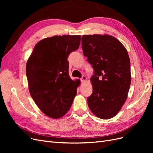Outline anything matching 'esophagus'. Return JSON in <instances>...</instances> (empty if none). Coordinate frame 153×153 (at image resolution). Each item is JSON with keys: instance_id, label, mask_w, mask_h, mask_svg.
<instances>
[{"instance_id": "34e87169", "label": "esophagus", "mask_w": 153, "mask_h": 153, "mask_svg": "<svg viewBox=\"0 0 153 153\" xmlns=\"http://www.w3.org/2000/svg\"><path fill=\"white\" fill-rule=\"evenodd\" d=\"M86 80H87V77H86L85 76H82V78H81V79H80V80H81L82 82H84Z\"/></svg>"}]
</instances>
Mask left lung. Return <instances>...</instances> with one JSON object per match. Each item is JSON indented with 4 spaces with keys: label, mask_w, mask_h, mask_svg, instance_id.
Masks as SVG:
<instances>
[{
    "label": "left lung",
    "mask_w": 153,
    "mask_h": 153,
    "mask_svg": "<svg viewBox=\"0 0 153 153\" xmlns=\"http://www.w3.org/2000/svg\"><path fill=\"white\" fill-rule=\"evenodd\" d=\"M82 48L94 69L92 93L88 106L96 117H114L126 101L131 84L130 60L126 49L109 35H84Z\"/></svg>",
    "instance_id": "left-lung-1"
}]
</instances>
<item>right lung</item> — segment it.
Wrapping results in <instances>:
<instances>
[{
	"mask_svg": "<svg viewBox=\"0 0 153 153\" xmlns=\"http://www.w3.org/2000/svg\"><path fill=\"white\" fill-rule=\"evenodd\" d=\"M80 36H55L36 45L26 64L31 97L47 116L58 119L65 115L76 94L78 80L69 75L68 57L79 48Z\"/></svg>",
	"mask_w": 153,
	"mask_h": 153,
	"instance_id": "add662e5",
	"label": "right lung"
}]
</instances>
